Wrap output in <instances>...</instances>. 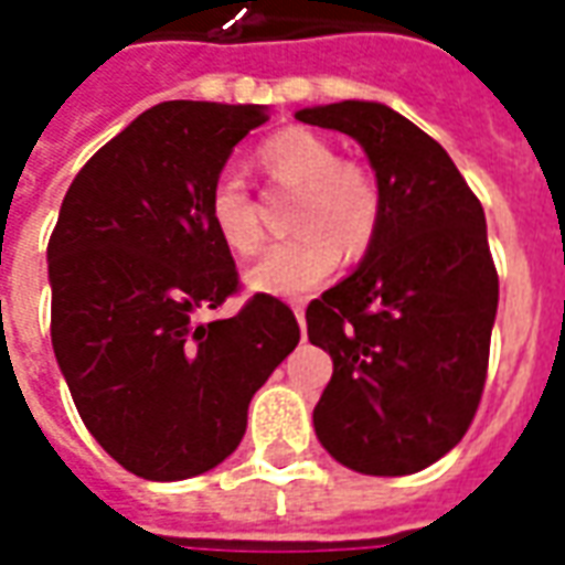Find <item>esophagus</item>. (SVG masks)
Returning <instances> with one entry per match:
<instances>
[{
    "mask_svg": "<svg viewBox=\"0 0 565 565\" xmlns=\"http://www.w3.org/2000/svg\"><path fill=\"white\" fill-rule=\"evenodd\" d=\"M294 315L296 320H299V327H302V323H306V306H302V302H294Z\"/></svg>",
    "mask_w": 565,
    "mask_h": 565,
    "instance_id": "obj_1",
    "label": "esophagus"
}]
</instances>
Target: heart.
Listing matches in <instances>:
<instances>
[{
  "label": "heart",
  "mask_w": 565,
  "mask_h": 565,
  "mask_svg": "<svg viewBox=\"0 0 565 565\" xmlns=\"http://www.w3.org/2000/svg\"><path fill=\"white\" fill-rule=\"evenodd\" d=\"M271 181L299 186L290 238L271 245L247 271V287L266 296H302L330 275L344 254H363L379 233L381 190L375 178L339 160V150L311 129H284L259 148ZM209 221L233 254H254L263 226L242 174L226 169L209 193Z\"/></svg>",
  "instance_id": "obj_1"
}]
</instances>
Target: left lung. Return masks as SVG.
<instances>
[{
  "instance_id": "obj_1",
  "label": "left lung",
  "mask_w": 565,
  "mask_h": 565,
  "mask_svg": "<svg viewBox=\"0 0 565 565\" xmlns=\"http://www.w3.org/2000/svg\"><path fill=\"white\" fill-rule=\"evenodd\" d=\"M366 150L379 233L348 278L306 311L332 356L315 433L363 475L420 472L472 424L487 379L499 278L481 202L436 139L391 105L344 99L296 111Z\"/></svg>"
}]
</instances>
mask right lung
<instances>
[{
    "mask_svg": "<svg viewBox=\"0 0 565 565\" xmlns=\"http://www.w3.org/2000/svg\"><path fill=\"white\" fill-rule=\"evenodd\" d=\"M266 105L160 103L93 153L47 245L51 342L90 436L148 481H184L245 436L247 405L299 323L257 294L196 320L238 287L209 193Z\"/></svg>",
    "mask_w": 565,
    "mask_h": 565,
    "instance_id": "obj_1",
    "label": "right lung"
}]
</instances>
